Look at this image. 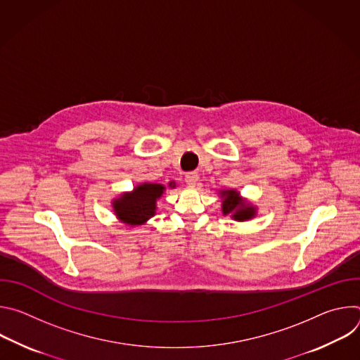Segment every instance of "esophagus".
Returning a JSON list of instances; mask_svg holds the SVG:
<instances>
[{"label": "esophagus", "mask_w": 360, "mask_h": 360, "mask_svg": "<svg viewBox=\"0 0 360 360\" xmlns=\"http://www.w3.org/2000/svg\"><path fill=\"white\" fill-rule=\"evenodd\" d=\"M198 179H199V175L196 172H188L185 175V181H186L188 185H196Z\"/></svg>", "instance_id": "obj_1"}]
</instances>
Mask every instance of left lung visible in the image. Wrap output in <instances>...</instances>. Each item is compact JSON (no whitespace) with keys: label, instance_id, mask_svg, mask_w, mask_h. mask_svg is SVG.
I'll list each match as a JSON object with an SVG mask.
<instances>
[{"label":"left lung","instance_id":"obj_1","mask_svg":"<svg viewBox=\"0 0 360 360\" xmlns=\"http://www.w3.org/2000/svg\"><path fill=\"white\" fill-rule=\"evenodd\" d=\"M222 198V214L231 215L235 221L243 222L252 219L256 215V208L252 207L249 202L239 196V192L235 189L221 191Z\"/></svg>","mask_w":360,"mask_h":360}]
</instances>
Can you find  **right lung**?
<instances>
[{"label":"right lung","instance_id":"right-lung-1","mask_svg":"<svg viewBox=\"0 0 360 360\" xmlns=\"http://www.w3.org/2000/svg\"><path fill=\"white\" fill-rule=\"evenodd\" d=\"M169 188H175V182H169ZM165 186L161 184L143 182L134 188L132 192H124L112 200V208L117 218L131 226L143 225L155 215L157 199L164 195Z\"/></svg>","mask_w":360,"mask_h":360}]
</instances>
